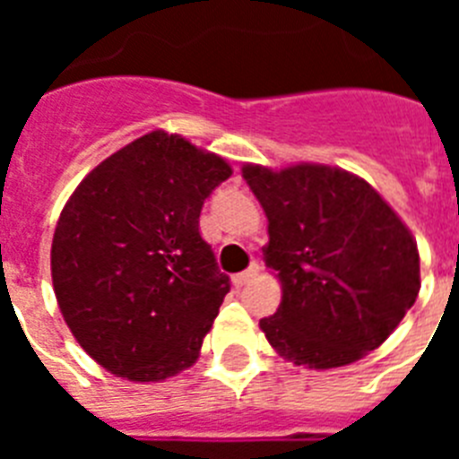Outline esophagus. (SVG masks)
<instances>
[{
    "label": "esophagus",
    "instance_id": "34e87169",
    "mask_svg": "<svg viewBox=\"0 0 459 459\" xmlns=\"http://www.w3.org/2000/svg\"><path fill=\"white\" fill-rule=\"evenodd\" d=\"M257 273H259V264H250L248 269L234 275V285H237V287L248 285V282H253V280L257 278Z\"/></svg>",
    "mask_w": 459,
    "mask_h": 459
}]
</instances>
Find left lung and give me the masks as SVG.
I'll list each match as a JSON object with an SVG mask.
<instances>
[{"label": "left lung", "mask_w": 459, "mask_h": 459, "mask_svg": "<svg viewBox=\"0 0 459 459\" xmlns=\"http://www.w3.org/2000/svg\"><path fill=\"white\" fill-rule=\"evenodd\" d=\"M243 179L269 218L264 259L282 282L278 310L259 319L271 347L315 370L377 350L420 290L419 248L395 211L326 165H246Z\"/></svg>", "instance_id": "8db88e82"}]
</instances>
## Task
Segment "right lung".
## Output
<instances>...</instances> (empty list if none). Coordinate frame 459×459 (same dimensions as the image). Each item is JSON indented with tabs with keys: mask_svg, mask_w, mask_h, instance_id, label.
<instances>
[{
	"mask_svg": "<svg viewBox=\"0 0 459 459\" xmlns=\"http://www.w3.org/2000/svg\"><path fill=\"white\" fill-rule=\"evenodd\" d=\"M232 168L181 135L137 137L84 177L52 238V285L99 366L163 381L197 360L230 291L200 211Z\"/></svg>",
	"mask_w": 459,
	"mask_h": 459,
	"instance_id": "1",
	"label": "right lung"
}]
</instances>
